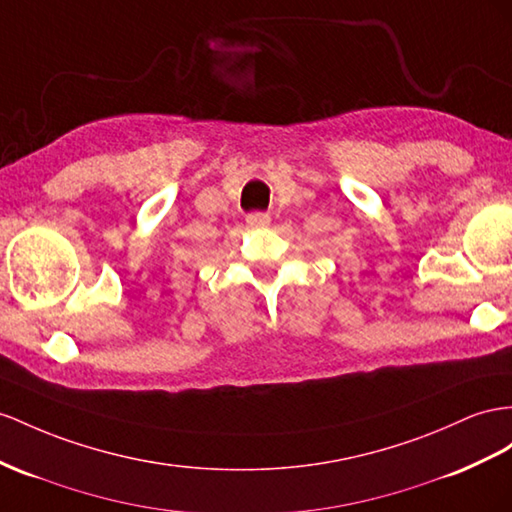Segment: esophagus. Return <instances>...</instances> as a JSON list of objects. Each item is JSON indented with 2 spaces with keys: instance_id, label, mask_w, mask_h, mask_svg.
<instances>
[{
  "instance_id": "1",
  "label": "esophagus",
  "mask_w": 512,
  "mask_h": 512,
  "mask_svg": "<svg viewBox=\"0 0 512 512\" xmlns=\"http://www.w3.org/2000/svg\"><path fill=\"white\" fill-rule=\"evenodd\" d=\"M246 225L251 229H266L270 227V216L268 214H248L246 216Z\"/></svg>"
}]
</instances>
